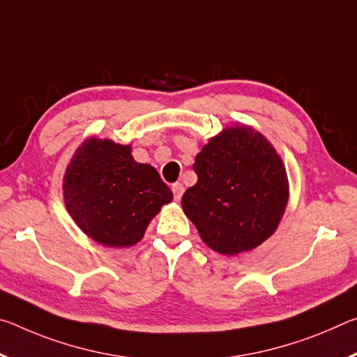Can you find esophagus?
Segmentation results:
<instances>
[{"instance_id":"1","label":"esophagus","mask_w":357,"mask_h":357,"mask_svg":"<svg viewBox=\"0 0 357 357\" xmlns=\"http://www.w3.org/2000/svg\"><path fill=\"white\" fill-rule=\"evenodd\" d=\"M172 190H173L174 198H176V200L179 202L181 197H183V193H184V185L181 184V183H174V184L172 185Z\"/></svg>"}]
</instances>
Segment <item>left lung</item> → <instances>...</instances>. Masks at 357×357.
Here are the masks:
<instances>
[{"instance_id":"1","label":"left lung","mask_w":357,"mask_h":357,"mask_svg":"<svg viewBox=\"0 0 357 357\" xmlns=\"http://www.w3.org/2000/svg\"><path fill=\"white\" fill-rule=\"evenodd\" d=\"M193 172L198 181L181 203L211 249L238 255L275 231L288 203V179L259 132L247 126L225 129L197 155Z\"/></svg>"}]
</instances>
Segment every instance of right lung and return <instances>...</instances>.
Masks as SVG:
<instances>
[{
    "mask_svg": "<svg viewBox=\"0 0 357 357\" xmlns=\"http://www.w3.org/2000/svg\"><path fill=\"white\" fill-rule=\"evenodd\" d=\"M64 202L89 238L108 247L137 244L173 198L154 167L138 164L130 146L89 138L66 170Z\"/></svg>",
    "mask_w": 357,
    "mask_h": 357,
    "instance_id": "right-lung-1",
    "label": "right lung"
}]
</instances>
